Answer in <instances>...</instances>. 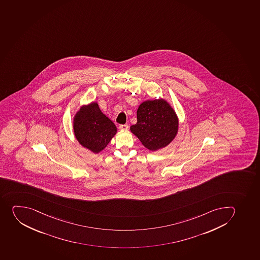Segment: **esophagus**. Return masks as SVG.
Instances as JSON below:
<instances>
[{"instance_id": "obj_1", "label": "esophagus", "mask_w": 260, "mask_h": 260, "mask_svg": "<svg viewBox=\"0 0 260 260\" xmlns=\"http://www.w3.org/2000/svg\"><path fill=\"white\" fill-rule=\"evenodd\" d=\"M119 129H124V131H127L128 129V128H129V125L128 124H120L119 127Z\"/></svg>"}]
</instances>
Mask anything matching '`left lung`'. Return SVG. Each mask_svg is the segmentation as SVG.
Returning a JSON list of instances; mask_svg holds the SVG:
<instances>
[{"label":"left lung","mask_w":260,"mask_h":260,"mask_svg":"<svg viewBox=\"0 0 260 260\" xmlns=\"http://www.w3.org/2000/svg\"><path fill=\"white\" fill-rule=\"evenodd\" d=\"M179 121L173 108L167 100H146L137 110V123L131 131L142 145L151 151L169 145L178 132Z\"/></svg>","instance_id":"obj_1"}]
</instances>
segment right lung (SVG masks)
<instances>
[{
  "label": "right lung",
  "instance_id": "add662e5",
  "mask_svg": "<svg viewBox=\"0 0 260 260\" xmlns=\"http://www.w3.org/2000/svg\"><path fill=\"white\" fill-rule=\"evenodd\" d=\"M74 132L79 144L92 152L102 151L117 133L115 124L96 102L84 105L74 117Z\"/></svg>",
  "mask_w": 260,
  "mask_h": 260
}]
</instances>
